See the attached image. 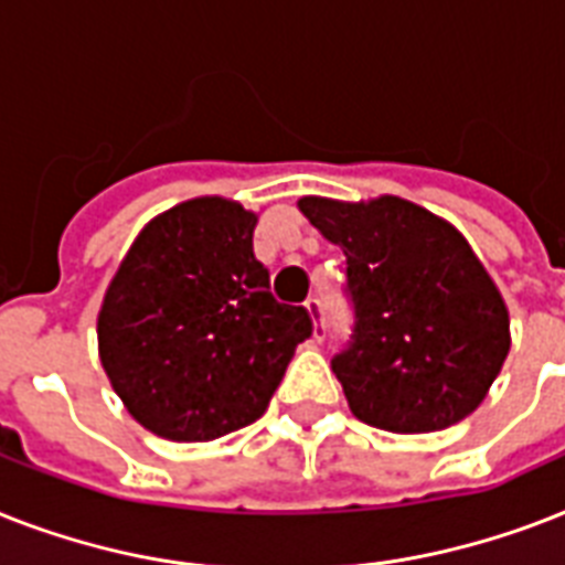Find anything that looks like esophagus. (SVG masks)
I'll return each instance as SVG.
<instances>
[{"label":"esophagus","mask_w":565,"mask_h":565,"mask_svg":"<svg viewBox=\"0 0 565 565\" xmlns=\"http://www.w3.org/2000/svg\"><path fill=\"white\" fill-rule=\"evenodd\" d=\"M305 307H307V313H310V319H313V339L322 342L324 333H328V328H324V316H322V301H319V298H307Z\"/></svg>","instance_id":"esophagus-1"}]
</instances>
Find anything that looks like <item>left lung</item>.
Segmentation results:
<instances>
[{
    "label": "left lung",
    "instance_id": "left-lung-1",
    "mask_svg": "<svg viewBox=\"0 0 565 565\" xmlns=\"http://www.w3.org/2000/svg\"><path fill=\"white\" fill-rule=\"evenodd\" d=\"M298 211L345 252L356 322L330 365L362 424L438 433L479 409L511 351V319L467 237L392 194L301 196Z\"/></svg>",
    "mask_w": 565,
    "mask_h": 565
}]
</instances>
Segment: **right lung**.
Returning <instances> with one entry per match:
<instances>
[{
    "mask_svg": "<svg viewBox=\"0 0 565 565\" xmlns=\"http://www.w3.org/2000/svg\"><path fill=\"white\" fill-rule=\"evenodd\" d=\"M258 214L196 196L150 220L98 310L109 386L145 429L214 441L267 412L298 342L305 307L278 305L252 252Z\"/></svg>",
    "mask_w": 565,
    "mask_h": 565,
    "instance_id": "add662e5",
    "label": "right lung"
}]
</instances>
